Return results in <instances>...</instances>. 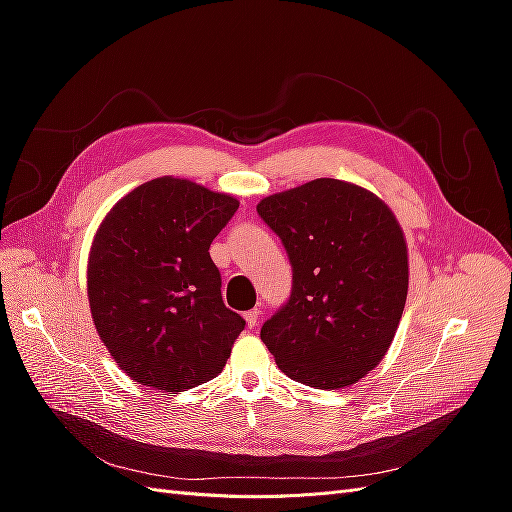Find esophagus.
I'll return each instance as SVG.
<instances>
[{"instance_id":"obj_1","label":"esophagus","mask_w":512,"mask_h":512,"mask_svg":"<svg viewBox=\"0 0 512 512\" xmlns=\"http://www.w3.org/2000/svg\"><path fill=\"white\" fill-rule=\"evenodd\" d=\"M243 318H245V324H247V327H256V322H258V318H260V312H258V309H250V312H245L243 314Z\"/></svg>"}]
</instances>
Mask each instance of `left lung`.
I'll use <instances>...</instances> for the list:
<instances>
[{"label": "left lung", "instance_id": "left-lung-1", "mask_svg": "<svg viewBox=\"0 0 512 512\" xmlns=\"http://www.w3.org/2000/svg\"><path fill=\"white\" fill-rule=\"evenodd\" d=\"M256 209L292 262L290 301L260 339L292 380L324 391L359 382L389 352L406 307L408 245L395 213L367 188L327 177Z\"/></svg>", "mask_w": 512, "mask_h": 512}]
</instances>
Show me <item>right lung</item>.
Listing matches in <instances>:
<instances>
[{
    "label": "right lung",
    "instance_id": "right-lung-1",
    "mask_svg": "<svg viewBox=\"0 0 512 512\" xmlns=\"http://www.w3.org/2000/svg\"><path fill=\"white\" fill-rule=\"evenodd\" d=\"M237 209L235 196L166 175L104 215L87 299L102 344L134 382L181 393L224 369L245 320L222 301L209 245Z\"/></svg>",
    "mask_w": 512,
    "mask_h": 512
}]
</instances>
